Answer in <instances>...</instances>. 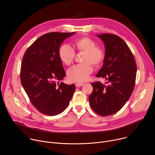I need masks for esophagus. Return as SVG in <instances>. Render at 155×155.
I'll list each match as a JSON object with an SVG mask.
<instances>
[{
    "label": "esophagus",
    "mask_w": 155,
    "mask_h": 155,
    "mask_svg": "<svg viewBox=\"0 0 155 155\" xmlns=\"http://www.w3.org/2000/svg\"><path fill=\"white\" fill-rule=\"evenodd\" d=\"M75 85L76 87H80V86H82L84 85V84H83V83H76Z\"/></svg>",
    "instance_id": "1"
}]
</instances>
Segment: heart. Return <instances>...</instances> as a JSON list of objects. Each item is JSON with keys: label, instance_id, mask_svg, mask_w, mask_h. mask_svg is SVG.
Masks as SVG:
<instances>
[{"label": "heart", "instance_id": "1", "mask_svg": "<svg viewBox=\"0 0 155 155\" xmlns=\"http://www.w3.org/2000/svg\"><path fill=\"white\" fill-rule=\"evenodd\" d=\"M74 46L78 51L86 52L84 59V62L86 63L76 64L70 68L68 71V78L71 82H85L93 72V67L91 64L99 65L102 63L105 56V51L102 47L96 46V42L89 37L77 39ZM58 55L64 64L69 65L73 62L76 53L72 46L64 43L59 48Z\"/></svg>", "mask_w": 155, "mask_h": 155}]
</instances>
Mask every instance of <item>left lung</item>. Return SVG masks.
Wrapping results in <instances>:
<instances>
[{"label":"left lung","instance_id":"8db88e82","mask_svg":"<svg viewBox=\"0 0 155 155\" xmlns=\"http://www.w3.org/2000/svg\"><path fill=\"white\" fill-rule=\"evenodd\" d=\"M104 41L105 56L96 76L107 80L92 83L89 97L92 109L99 115L108 116L120 110L132 95L136 80L137 64L127 43L117 35H97Z\"/></svg>","mask_w":155,"mask_h":155}]
</instances>
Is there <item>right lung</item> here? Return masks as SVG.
<instances>
[{"mask_svg":"<svg viewBox=\"0 0 155 155\" xmlns=\"http://www.w3.org/2000/svg\"><path fill=\"white\" fill-rule=\"evenodd\" d=\"M75 32H50L38 38L23 55L20 80L32 105L40 112L56 115L69 104L74 84L59 82L66 76L58 51L63 41Z\"/></svg>","mask_w":155,"mask_h":155,"instance_id":"right-lung-1","label":"right lung"}]
</instances>
